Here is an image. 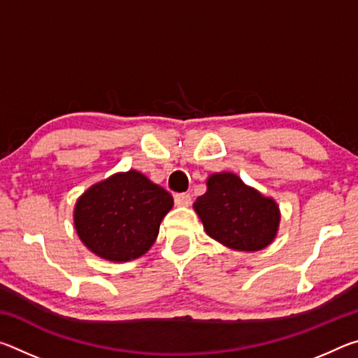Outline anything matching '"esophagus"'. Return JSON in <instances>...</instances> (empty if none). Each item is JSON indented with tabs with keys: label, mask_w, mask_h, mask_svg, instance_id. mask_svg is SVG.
<instances>
[{
	"label": "esophagus",
	"mask_w": 358,
	"mask_h": 358,
	"mask_svg": "<svg viewBox=\"0 0 358 358\" xmlns=\"http://www.w3.org/2000/svg\"><path fill=\"white\" fill-rule=\"evenodd\" d=\"M191 201H192L191 194H187V192L175 194V203H177V205H181V207H187V205L191 203Z\"/></svg>",
	"instance_id": "1"
}]
</instances>
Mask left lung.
Instances as JSON below:
<instances>
[{
	"instance_id": "obj_1",
	"label": "left lung",
	"mask_w": 358,
	"mask_h": 358,
	"mask_svg": "<svg viewBox=\"0 0 358 358\" xmlns=\"http://www.w3.org/2000/svg\"><path fill=\"white\" fill-rule=\"evenodd\" d=\"M194 208L211 238L237 251H259L273 241L280 210L275 201L234 173H215Z\"/></svg>"
}]
</instances>
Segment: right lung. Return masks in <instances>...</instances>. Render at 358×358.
Segmentation results:
<instances>
[{
	"label": "right lung",
	"mask_w": 358,
	"mask_h": 358,
	"mask_svg": "<svg viewBox=\"0 0 358 358\" xmlns=\"http://www.w3.org/2000/svg\"><path fill=\"white\" fill-rule=\"evenodd\" d=\"M173 199L136 171L117 173L78 199L74 222L90 251L113 262L141 257L155 243Z\"/></svg>",
	"instance_id": "1"
}]
</instances>
